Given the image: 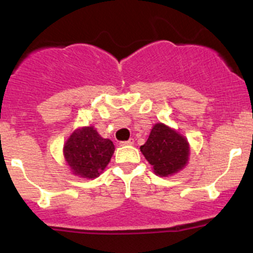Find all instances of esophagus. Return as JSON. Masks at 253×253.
<instances>
[{
  "label": "esophagus",
  "instance_id": "obj_1",
  "mask_svg": "<svg viewBox=\"0 0 253 253\" xmlns=\"http://www.w3.org/2000/svg\"><path fill=\"white\" fill-rule=\"evenodd\" d=\"M120 144H121V145H132V144H134V141L131 138V139H128V141L121 142V143H120Z\"/></svg>",
  "mask_w": 253,
  "mask_h": 253
}]
</instances>
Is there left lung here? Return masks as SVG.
Listing matches in <instances>:
<instances>
[{"mask_svg": "<svg viewBox=\"0 0 253 253\" xmlns=\"http://www.w3.org/2000/svg\"><path fill=\"white\" fill-rule=\"evenodd\" d=\"M145 159L162 177L176 174L186 167L190 157L187 139L164 124H155L147 142L141 145Z\"/></svg>", "mask_w": 253, "mask_h": 253, "instance_id": "8db88e82", "label": "left lung"}]
</instances>
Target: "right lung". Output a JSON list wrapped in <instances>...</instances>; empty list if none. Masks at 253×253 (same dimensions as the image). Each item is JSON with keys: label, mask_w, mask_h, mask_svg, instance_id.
I'll use <instances>...</instances> for the list:
<instances>
[{"label": "right lung", "mask_w": 253, "mask_h": 253, "mask_svg": "<svg viewBox=\"0 0 253 253\" xmlns=\"http://www.w3.org/2000/svg\"><path fill=\"white\" fill-rule=\"evenodd\" d=\"M114 150V143L91 126L76 129L63 145L66 163L73 174L83 178L98 177L108 167Z\"/></svg>", "instance_id": "add662e5"}]
</instances>
